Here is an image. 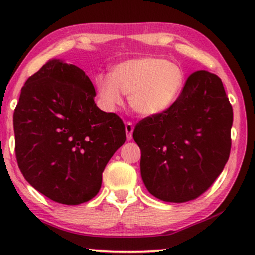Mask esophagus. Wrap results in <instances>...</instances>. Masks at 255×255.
Listing matches in <instances>:
<instances>
[{
	"label": "esophagus",
	"instance_id": "34e87169",
	"mask_svg": "<svg viewBox=\"0 0 255 255\" xmlns=\"http://www.w3.org/2000/svg\"><path fill=\"white\" fill-rule=\"evenodd\" d=\"M125 132H127V138L128 140L132 139V133H133V124L131 122L125 123Z\"/></svg>",
	"mask_w": 255,
	"mask_h": 255
}]
</instances>
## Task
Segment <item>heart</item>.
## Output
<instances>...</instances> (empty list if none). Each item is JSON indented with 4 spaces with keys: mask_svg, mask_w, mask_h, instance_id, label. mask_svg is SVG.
<instances>
[{
    "mask_svg": "<svg viewBox=\"0 0 255 255\" xmlns=\"http://www.w3.org/2000/svg\"><path fill=\"white\" fill-rule=\"evenodd\" d=\"M185 80L180 65L158 57H140L116 64L110 76L97 75L94 85L99 103L106 111L121 106L125 94L134 112L155 117L175 104Z\"/></svg>",
    "mask_w": 255,
    "mask_h": 255,
    "instance_id": "b5f03b06",
    "label": "heart"
}]
</instances>
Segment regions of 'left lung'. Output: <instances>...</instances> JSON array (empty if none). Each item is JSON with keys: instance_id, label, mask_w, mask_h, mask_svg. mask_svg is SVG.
<instances>
[{"instance_id": "obj_1", "label": "left lung", "mask_w": 255, "mask_h": 255, "mask_svg": "<svg viewBox=\"0 0 255 255\" xmlns=\"http://www.w3.org/2000/svg\"><path fill=\"white\" fill-rule=\"evenodd\" d=\"M233 107L222 81L205 70L188 77L175 104L136 125L140 175L157 199L184 203L204 193L229 158Z\"/></svg>"}]
</instances>
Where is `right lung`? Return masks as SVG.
<instances>
[{"label":"right lung","instance_id":"add662e5","mask_svg":"<svg viewBox=\"0 0 255 255\" xmlns=\"http://www.w3.org/2000/svg\"><path fill=\"white\" fill-rule=\"evenodd\" d=\"M82 69L50 59L21 88L13 124L19 168L47 198L79 205L97 196L110 158L125 142L124 123L101 111Z\"/></svg>","mask_w":255,"mask_h":255}]
</instances>
